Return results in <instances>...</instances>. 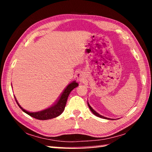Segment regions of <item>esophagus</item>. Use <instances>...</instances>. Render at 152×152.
<instances>
[{
	"label": "esophagus",
	"instance_id": "1",
	"mask_svg": "<svg viewBox=\"0 0 152 152\" xmlns=\"http://www.w3.org/2000/svg\"><path fill=\"white\" fill-rule=\"evenodd\" d=\"M77 80L80 83H82L84 81V80L86 78L85 74H84V72L82 71H79L78 73H77Z\"/></svg>",
	"mask_w": 152,
	"mask_h": 152
}]
</instances>
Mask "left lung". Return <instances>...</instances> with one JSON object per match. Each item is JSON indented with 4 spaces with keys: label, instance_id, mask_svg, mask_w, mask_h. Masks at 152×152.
<instances>
[{
    "label": "left lung",
    "instance_id": "obj_1",
    "mask_svg": "<svg viewBox=\"0 0 152 152\" xmlns=\"http://www.w3.org/2000/svg\"><path fill=\"white\" fill-rule=\"evenodd\" d=\"M88 107H89V109H91V112L93 113V114L94 115H96V116H97V117H100V118H102V119H109V120H110V119H111V120H114L113 119H110V118H107V117H104V116H102V115H100L99 113H98L96 110H95L94 109H93V108H92L91 105H90V104L88 103Z\"/></svg>",
    "mask_w": 152,
    "mask_h": 152
}]
</instances>
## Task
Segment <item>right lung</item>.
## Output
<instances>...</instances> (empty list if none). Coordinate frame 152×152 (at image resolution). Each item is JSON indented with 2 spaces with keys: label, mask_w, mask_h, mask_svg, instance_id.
<instances>
[{
  "label": "right lung",
  "mask_w": 152,
  "mask_h": 152,
  "mask_svg": "<svg viewBox=\"0 0 152 152\" xmlns=\"http://www.w3.org/2000/svg\"><path fill=\"white\" fill-rule=\"evenodd\" d=\"M78 86V82H76L75 80L72 81L71 83L69 84L68 85L66 86V88L64 89V91L60 95V98H59L58 101H56L54 104L51 105V107L47 108V109L37 112H30L24 109L23 108L21 107V106L19 104V102H18L15 96V99L18 104V106L20 107V109H21L23 111L27 113V114L29 115V116L39 120L51 119H53V118L58 117L59 115H60L61 113H63L64 109H65L67 99H68L69 94H70L71 91H72L74 88H75L76 87Z\"/></svg>",
  "instance_id": "1"
}]
</instances>
